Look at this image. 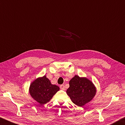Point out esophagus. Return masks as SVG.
Here are the masks:
<instances>
[{"label":"esophagus","mask_w":125,"mask_h":125,"mask_svg":"<svg viewBox=\"0 0 125 125\" xmlns=\"http://www.w3.org/2000/svg\"><path fill=\"white\" fill-rule=\"evenodd\" d=\"M60 88L61 89H62V90H65V86L64 84L60 85Z\"/></svg>","instance_id":"1"}]
</instances>
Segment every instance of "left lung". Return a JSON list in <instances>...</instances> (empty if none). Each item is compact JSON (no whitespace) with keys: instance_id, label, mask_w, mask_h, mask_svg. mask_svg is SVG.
Masks as SVG:
<instances>
[{"instance_id":"left-lung-1","label":"left lung","mask_w":125,"mask_h":125,"mask_svg":"<svg viewBox=\"0 0 125 125\" xmlns=\"http://www.w3.org/2000/svg\"><path fill=\"white\" fill-rule=\"evenodd\" d=\"M66 93L71 101L78 106H83L93 99L97 89L93 83L86 77L75 75L69 82Z\"/></svg>"}]
</instances>
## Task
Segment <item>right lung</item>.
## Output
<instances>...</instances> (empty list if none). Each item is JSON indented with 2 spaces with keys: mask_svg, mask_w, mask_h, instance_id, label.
I'll use <instances>...</instances> for the list:
<instances>
[{
  "mask_svg": "<svg viewBox=\"0 0 125 125\" xmlns=\"http://www.w3.org/2000/svg\"><path fill=\"white\" fill-rule=\"evenodd\" d=\"M59 89L58 86L52 84L44 75L36 78L31 83L29 92L33 99L42 105L49 102Z\"/></svg>",
  "mask_w": 125,
  "mask_h": 125,
  "instance_id": "right-lung-1",
  "label": "right lung"
}]
</instances>
